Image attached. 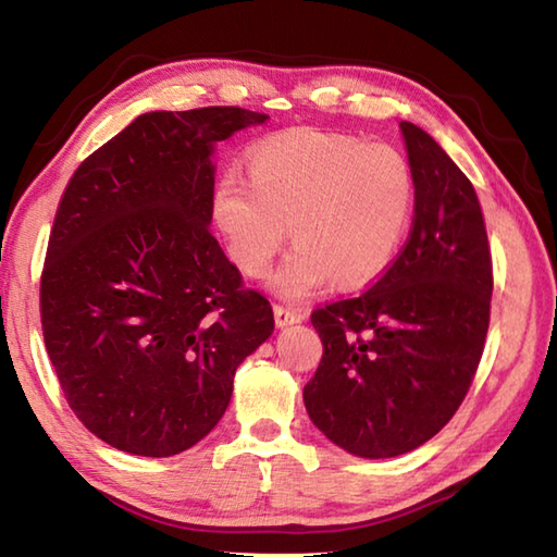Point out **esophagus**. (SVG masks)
<instances>
[{
    "mask_svg": "<svg viewBox=\"0 0 557 557\" xmlns=\"http://www.w3.org/2000/svg\"><path fill=\"white\" fill-rule=\"evenodd\" d=\"M274 320H276V326L283 329V326H290V324H300L305 317L298 310L281 308V305H276V308H274Z\"/></svg>",
    "mask_w": 557,
    "mask_h": 557,
    "instance_id": "esophagus-1",
    "label": "esophagus"
}]
</instances>
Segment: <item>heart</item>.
<instances>
[{
    "label": "heart",
    "mask_w": 557,
    "mask_h": 557,
    "mask_svg": "<svg viewBox=\"0 0 557 557\" xmlns=\"http://www.w3.org/2000/svg\"><path fill=\"white\" fill-rule=\"evenodd\" d=\"M413 201V170L396 146L288 129L249 149L247 183L233 173L215 183L211 213L247 276L264 274L288 228L295 247L269 288L300 302L332 278L354 288L380 276L399 252Z\"/></svg>",
    "instance_id": "obj_1"
}]
</instances>
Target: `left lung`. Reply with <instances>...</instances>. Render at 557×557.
I'll return each instance as SVG.
<instances>
[{"instance_id": "1", "label": "left lung", "mask_w": 557, "mask_h": 557, "mask_svg": "<svg viewBox=\"0 0 557 557\" xmlns=\"http://www.w3.org/2000/svg\"><path fill=\"white\" fill-rule=\"evenodd\" d=\"M416 180L413 228L358 298L312 312L324 354L302 401L326 440L389 459L435 437L467 396L491 322L493 267L479 197L445 149L399 124Z\"/></svg>"}]
</instances>
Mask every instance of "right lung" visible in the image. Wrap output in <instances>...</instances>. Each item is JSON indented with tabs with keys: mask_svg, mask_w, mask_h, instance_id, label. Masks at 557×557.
<instances>
[{
	"mask_svg": "<svg viewBox=\"0 0 557 557\" xmlns=\"http://www.w3.org/2000/svg\"><path fill=\"white\" fill-rule=\"evenodd\" d=\"M243 108L156 110L76 168L40 281L45 348L90 433L173 457L221 421L240 362L274 332L209 233L215 144L264 124Z\"/></svg>",
	"mask_w": 557,
	"mask_h": 557,
	"instance_id": "1",
	"label": "right lung"
}]
</instances>
